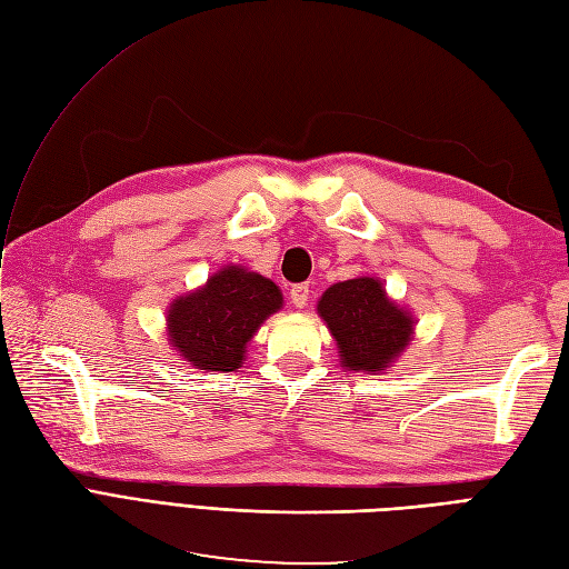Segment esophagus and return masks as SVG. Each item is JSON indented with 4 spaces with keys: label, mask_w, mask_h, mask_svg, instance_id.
I'll list each match as a JSON object with an SVG mask.
<instances>
[{
    "label": "esophagus",
    "mask_w": 569,
    "mask_h": 569,
    "mask_svg": "<svg viewBox=\"0 0 569 569\" xmlns=\"http://www.w3.org/2000/svg\"><path fill=\"white\" fill-rule=\"evenodd\" d=\"M289 299L297 308H303L308 303V299H311V289H308V284H295L289 291Z\"/></svg>",
    "instance_id": "34e87169"
}]
</instances>
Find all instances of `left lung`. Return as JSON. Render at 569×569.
Listing matches in <instances>:
<instances>
[{"instance_id":"8db88e82","label":"left lung","mask_w":569,"mask_h":569,"mask_svg":"<svg viewBox=\"0 0 569 569\" xmlns=\"http://www.w3.org/2000/svg\"><path fill=\"white\" fill-rule=\"evenodd\" d=\"M318 316L337 341L339 366L366 375L389 370L416 337L418 325L375 274L327 287L318 299Z\"/></svg>"}]
</instances>
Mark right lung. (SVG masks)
Returning <instances> with one entry per match:
<instances>
[{
  "label": "right lung",
  "mask_w": 569,
  "mask_h": 569,
  "mask_svg": "<svg viewBox=\"0 0 569 569\" xmlns=\"http://www.w3.org/2000/svg\"><path fill=\"white\" fill-rule=\"evenodd\" d=\"M284 299L280 287L247 266L228 263L201 287L170 301L168 343L187 366L206 372L242 368L247 343Z\"/></svg>",
  "instance_id": "right-lung-1"
}]
</instances>
